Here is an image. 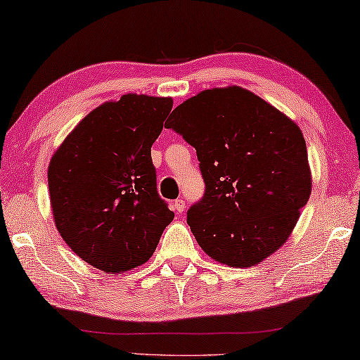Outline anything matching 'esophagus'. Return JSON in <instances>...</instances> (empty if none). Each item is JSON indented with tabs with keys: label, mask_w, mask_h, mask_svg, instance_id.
<instances>
[{
	"label": "esophagus",
	"mask_w": 360,
	"mask_h": 360,
	"mask_svg": "<svg viewBox=\"0 0 360 360\" xmlns=\"http://www.w3.org/2000/svg\"><path fill=\"white\" fill-rule=\"evenodd\" d=\"M173 210L176 212V213H182L186 210V202L182 200V198H178V200H174L173 202Z\"/></svg>",
	"instance_id": "1"
}]
</instances>
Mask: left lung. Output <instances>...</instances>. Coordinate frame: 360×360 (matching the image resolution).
<instances>
[{
  "label": "left lung",
  "instance_id": "left-lung-1",
  "mask_svg": "<svg viewBox=\"0 0 360 360\" xmlns=\"http://www.w3.org/2000/svg\"><path fill=\"white\" fill-rule=\"evenodd\" d=\"M197 150L205 195L187 212L192 234L213 260L248 268L291 236L312 192L299 126L250 90H203L165 124Z\"/></svg>",
  "mask_w": 360,
  "mask_h": 360
}]
</instances>
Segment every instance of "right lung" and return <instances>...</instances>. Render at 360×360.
Returning a JSON list of instances; mask_svg holds the SVG:
<instances>
[{"instance_id":"right-lung-1","label":"right lung","mask_w":360,"mask_h":360,"mask_svg":"<svg viewBox=\"0 0 360 360\" xmlns=\"http://www.w3.org/2000/svg\"><path fill=\"white\" fill-rule=\"evenodd\" d=\"M171 108L169 96L143 94L105 101L50 160L56 229L74 254L108 275L146 264L174 218L157 192L150 153Z\"/></svg>"}]
</instances>
